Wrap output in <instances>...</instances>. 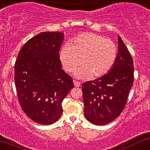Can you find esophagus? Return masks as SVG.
Wrapping results in <instances>:
<instances>
[{
  "label": "esophagus",
  "mask_w": 150,
  "mask_h": 150,
  "mask_svg": "<svg viewBox=\"0 0 150 150\" xmlns=\"http://www.w3.org/2000/svg\"><path fill=\"white\" fill-rule=\"evenodd\" d=\"M73 83H74V85H75V87H80V85H81L80 82L76 81V80H74Z\"/></svg>",
  "instance_id": "obj_1"
}]
</instances>
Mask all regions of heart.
<instances>
[{"mask_svg":"<svg viewBox=\"0 0 150 150\" xmlns=\"http://www.w3.org/2000/svg\"><path fill=\"white\" fill-rule=\"evenodd\" d=\"M117 47L112 40L94 33L75 38L60 50V60L64 69L72 72L81 64L75 73L78 78H98L108 73L117 58Z\"/></svg>","mask_w":150,"mask_h":150,"instance_id":"obj_1","label":"heart"}]
</instances>
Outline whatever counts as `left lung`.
<instances>
[{"label": "left lung", "mask_w": 150, "mask_h": 150, "mask_svg": "<svg viewBox=\"0 0 150 150\" xmlns=\"http://www.w3.org/2000/svg\"><path fill=\"white\" fill-rule=\"evenodd\" d=\"M133 80V60L118 36V53L110 72L82 85L86 119L97 125H104L116 119L125 107Z\"/></svg>", "instance_id": "8db88e82"}]
</instances>
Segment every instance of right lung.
<instances>
[{
	"label": "right lung",
	"mask_w": 150,
	"mask_h": 150,
	"mask_svg": "<svg viewBox=\"0 0 150 150\" xmlns=\"http://www.w3.org/2000/svg\"><path fill=\"white\" fill-rule=\"evenodd\" d=\"M63 40V33H40L25 43L15 63V85L21 108L41 125L60 119L62 100L74 88L59 56Z\"/></svg>",
	"instance_id": "add662e5"
}]
</instances>
